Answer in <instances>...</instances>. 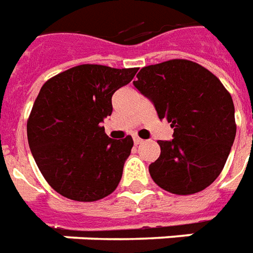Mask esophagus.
<instances>
[{
    "instance_id": "obj_1",
    "label": "esophagus",
    "mask_w": 253,
    "mask_h": 253,
    "mask_svg": "<svg viewBox=\"0 0 253 253\" xmlns=\"http://www.w3.org/2000/svg\"><path fill=\"white\" fill-rule=\"evenodd\" d=\"M133 143H135L136 146H139V144L143 143V139H140V137H137V136H136V137H133Z\"/></svg>"
}]
</instances>
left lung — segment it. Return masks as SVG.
Returning a JSON list of instances; mask_svg holds the SVG:
<instances>
[{"label":"left lung","instance_id":"left-lung-1","mask_svg":"<svg viewBox=\"0 0 253 253\" xmlns=\"http://www.w3.org/2000/svg\"><path fill=\"white\" fill-rule=\"evenodd\" d=\"M136 78L133 85L174 129L173 140L158 141L152 180L175 195L203 191L221 174L236 137L232 96L215 75L188 60L144 66Z\"/></svg>","mask_w":253,"mask_h":253}]
</instances>
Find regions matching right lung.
Here are the masks:
<instances>
[{
  "label": "right lung",
  "instance_id": "1",
  "mask_svg": "<svg viewBox=\"0 0 253 253\" xmlns=\"http://www.w3.org/2000/svg\"><path fill=\"white\" fill-rule=\"evenodd\" d=\"M137 68L79 65L42 85L27 123L32 157L50 187L78 202H95L117 188L133 140L110 139L102 126L113 94Z\"/></svg>",
  "mask_w": 253,
  "mask_h": 253
}]
</instances>
